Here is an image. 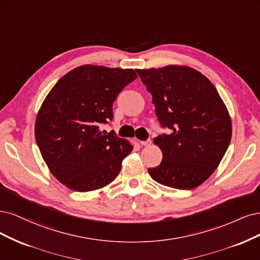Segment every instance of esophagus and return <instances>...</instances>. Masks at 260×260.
<instances>
[{
    "label": "esophagus",
    "instance_id": "obj_1",
    "mask_svg": "<svg viewBox=\"0 0 260 260\" xmlns=\"http://www.w3.org/2000/svg\"><path fill=\"white\" fill-rule=\"evenodd\" d=\"M139 142H140L141 146H145V147H148V146H150V145L152 144L151 139H148V140H145V141H139Z\"/></svg>",
    "mask_w": 260,
    "mask_h": 260
}]
</instances>
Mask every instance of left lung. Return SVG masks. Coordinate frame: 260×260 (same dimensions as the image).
Returning a JSON list of instances; mask_svg holds the SVG:
<instances>
[{"instance_id": "1", "label": "left lung", "mask_w": 260, "mask_h": 260, "mask_svg": "<svg viewBox=\"0 0 260 260\" xmlns=\"http://www.w3.org/2000/svg\"><path fill=\"white\" fill-rule=\"evenodd\" d=\"M152 95L155 114L170 135H158L160 165L148 172L161 185L193 189L215 170L229 147L232 125L229 112L213 83L186 66L137 69Z\"/></svg>"}]
</instances>
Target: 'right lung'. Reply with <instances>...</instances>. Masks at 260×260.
Returning <instances> with one entry per match:
<instances>
[{"instance_id":"add662e5","label":"right lung","mask_w":260,"mask_h":260,"mask_svg":"<svg viewBox=\"0 0 260 260\" xmlns=\"http://www.w3.org/2000/svg\"><path fill=\"white\" fill-rule=\"evenodd\" d=\"M137 78L133 69L84 64L64 74L49 91L36 120V140L49 171L74 191H93L112 182L133 150L114 132L113 102Z\"/></svg>"}]
</instances>
